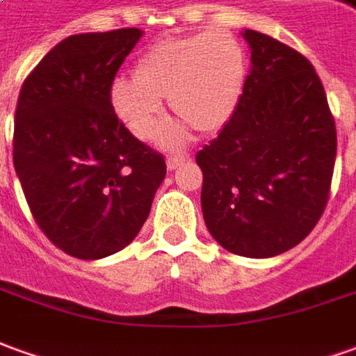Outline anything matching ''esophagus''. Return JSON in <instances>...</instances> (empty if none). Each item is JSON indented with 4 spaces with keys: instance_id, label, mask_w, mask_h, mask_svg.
<instances>
[{
    "instance_id": "obj_1",
    "label": "esophagus",
    "mask_w": 356,
    "mask_h": 356,
    "mask_svg": "<svg viewBox=\"0 0 356 356\" xmlns=\"http://www.w3.org/2000/svg\"><path fill=\"white\" fill-rule=\"evenodd\" d=\"M190 159V154L186 153H178V154H170L168 159H166V166L170 168V170H174V168H178L180 164H184L186 161Z\"/></svg>"
}]
</instances>
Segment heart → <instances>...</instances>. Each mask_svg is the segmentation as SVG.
<instances>
[{"label": "heart", "mask_w": 356, "mask_h": 356, "mask_svg": "<svg viewBox=\"0 0 356 356\" xmlns=\"http://www.w3.org/2000/svg\"><path fill=\"white\" fill-rule=\"evenodd\" d=\"M244 73V48L225 31L166 38L137 60L136 77L114 79L112 106L141 139H153L166 124V97L178 116L202 131H213L236 106ZM180 137L182 131L172 129L166 141Z\"/></svg>", "instance_id": "obj_1"}]
</instances>
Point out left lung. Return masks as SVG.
I'll list each match as a JSON object with an SVG mask.
<instances>
[{
	"instance_id": "obj_1",
	"label": "left lung",
	"mask_w": 356,
	"mask_h": 356,
	"mask_svg": "<svg viewBox=\"0 0 356 356\" xmlns=\"http://www.w3.org/2000/svg\"><path fill=\"white\" fill-rule=\"evenodd\" d=\"M252 71L230 120L195 154L211 236L244 257H271L312 232L332 192L335 120L314 65L244 31Z\"/></svg>"
}]
</instances>
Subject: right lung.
<instances>
[{"instance_id": "right-lung-1", "label": "right lung", "mask_w": 356, "mask_h": 356, "mask_svg": "<svg viewBox=\"0 0 356 356\" xmlns=\"http://www.w3.org/2000/svg\"><path fill=\"white\" fill-rule=\"evenodd\" d=\"M139 29L67 36L24 79L13 164L46 238L79 259L124 250L149 217L166 176L163 153L129 134L112 83Z\"/></svg>"}]
</instances>
